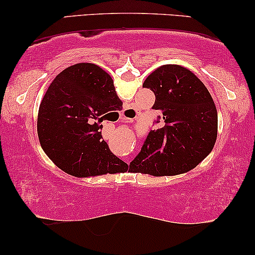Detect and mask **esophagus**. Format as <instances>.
<instances>
[{"mask_svg":"<svg viewBox=\"0 0 255 255\" xmlns=\"http://www.w3.org/2000/svg\"><path fill=\"white\" fill-rule=\"evenodd\" d=\"M128 120V118H127L125 116H121V121L122 122H127Z\"/></svg>","mask_w":255,"mask_h":255,"instance_id":"obj_1","label":"esophagus"}]
</instances>
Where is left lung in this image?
Instances as JSON below:
<instances>
[{"instance_id": "obj_1", "label": "left lung", "mask_w": 255, "mask_h": 255, "mask_svg": "<svg viewBox=\"0 0 255 255\" xmlns=\"http://www.w3.org/2000/svg\"><path fill=\"white\" fill-rule=\"evenodd\" d=\"M155 95L159 128L148 132L130 170L154 176L193 169L214 148L218 118L214 100L194 73L179 65H163L142 85Z\"/></svg>"}]
</instances>
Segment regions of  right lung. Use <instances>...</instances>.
Listing matches in <instances>:
<instances>
[{"label": "right lung", "instance_id": "1", "mask_svg": "<svg viewBox=\"0 0 255 255\" xmlns=\"http://www.w3.org/2000/svg\"><path fill=\"white\" fill-rule=\"evenodd\" d=\"M117 101L111 76L94 64L73 65L55 76L41 100L37 122L48 158L74 176L127 172L128 165L110 151L101 132L103 118L117 109Z\"/></svg>", "mask_w": 255, "mask_h": 255}]
</instances>
